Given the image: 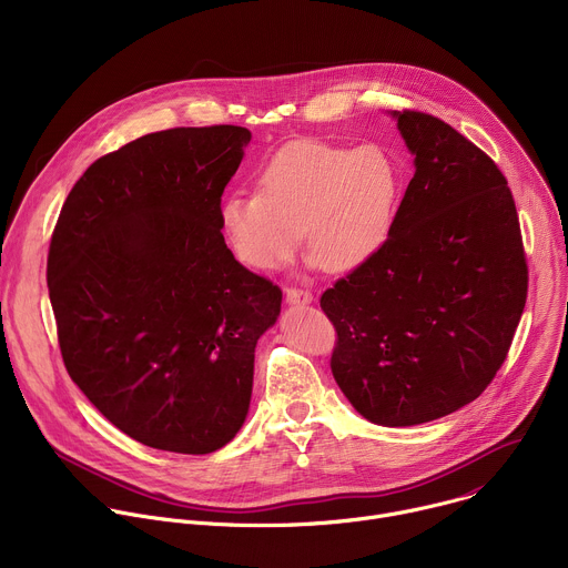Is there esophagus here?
<instances>
[{
    "mask_svg": "<svg viewBox=\"0 0 568 568\" xmlns=\"http://www.w3.org/2000/svg\"><path fill=\"white\" fill-rule=\"evenodd\" d=\"M285 298H287V303H312V292H307L298 285H290V287H285Z\"/></svg>",
    "mask_w": 568,
    "mask_h": 568,
    "instance_id": "obj_1",
    "label": "esophagus"
}]
</instances>
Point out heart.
Here are the masks:
<instances>
[{
  "label": "heart",
  "mask_w": 568,
  "mask_h": 568,
  "mask_svg": "<svg viewBox=\"0 0 568 568\" xmlns=\"http://www.w3.org/2000/svg\"><path fill=\"white\" fill-rule=\"evenodd\" d=\"M258 193H231L217 217L235 258L274 272L303 237L310 258L331 274L366 263L390 231L397 169L379 145L294 141L258 171Z\"/></svg>",
  "instance_id": "b5f03b06"
}]
</instances>
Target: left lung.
Returning a JSON list of instances; mask_svg holds the SVG:
<instances>
[{
  "label": "left lung",
  "mask_w": 568,
  "mask_h": 568,
  "mask_svg": "<svg viewBox=\"0 0 568 568\" xmlns=\"http://www.w3.org/2000/svg\"><path fill=\"white\" fill-rule=\"evenodd\" d=\"M416 154L384 245L321 294L333 375L371 423L409 427L476 399L508 357L528 263L508 180L438 116L393 114Z\"/></svg>",
  "instance_id": "1"
}]
</instances>
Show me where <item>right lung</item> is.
Wrapping results in <instances>:
<instances>
[{"label": "right lung", "mask_w": 568, "mask_h": 568, "mask_svg": "<svg viewBox=\"0 0 568 568\" xmlns=\"http://www.w3.org/2000/svg\"><path fill=\"white\" fill-rule=\"evenodd\" d=\"M252 132L171 128L103 154L58 215L47 285L64 368L130 438L211 454L245 423L283 292L242 267L217 209Z\"/></svg>", "instance_id": "right-lung-1"}]
</instances>
